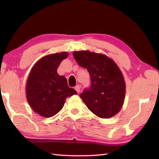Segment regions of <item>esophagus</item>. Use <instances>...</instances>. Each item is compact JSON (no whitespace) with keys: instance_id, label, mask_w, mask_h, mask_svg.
<instances>
[{"instance_id":"34e87169","label":"esophagus","mask_w":159,"mask_h":159,"mask_svg":"<svg viewBox=\"0 0 159 159\" xmlns=\"http://www.w3.org/2000/svg\"><path fill=\"white\" fill-rule=\"evenodd\" d=\"M75 90H76V92H77L78 93H79L80 91V85H76V87H75Z\"/></svg>"}]
</instances>
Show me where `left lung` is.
Wrapping results in <instances>:
<instances>
[{"mask_svg": "<svg viewBox=\"0 0 159 159\" xmlns=\"http://www.w3.org/2000/svg\"><path fill=\"white\" fill-rule=\"evenodd\" d=\"M73 55L90 76V88L80 95L85 105L102 118L118 114L125 96V83L119 67L111 58L101 53L80 50L75 51Z\"/></svg>", "mask_w": 159, "mask_h": 159, "instance_id": "8db88e82", "label": "left lung"}]
</instances>
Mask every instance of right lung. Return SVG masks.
I'll list each match as a JSON object with an SVG mask.
<instances>
[{"label":"right lung","instance_id":"1","mask_svg":"<svg viewBox=\"0 0 159 159\" xmlns=\"http://www.w3.org/2000/svg\"><path fill=\"white\" fill-rule=\"evenodd\" d=\"M66 52L45 56L32 67L26 84V96L34 111L43 117H52L62 109L66 98L77 93L69 88L67 80L57 69L68 57Z\"/></svg>","mask_w":159,"mask_h":159}]
</instances>
